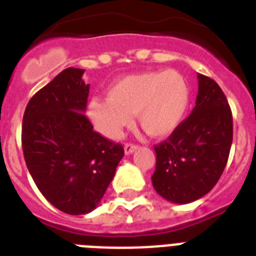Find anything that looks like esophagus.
Segmentation results:
<instances>
[{
	"mask_svg": "<svg viewBox=\"0 0 256 256\" xmlns=\"http://www.w3.org/2000/svg\"><path fill=\"white\" fill-rule=\"evenodd\" d=\"M136 148H138V144H124V154H126V156H130V154H132V152H136Z\"/></svg>",
	"mask_w": 256,
	"mask_h": 256,
	"instance_id": "1",
	"label": "esophagus"
}]
</instances>
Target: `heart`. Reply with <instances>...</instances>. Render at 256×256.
<instances>
[{
	"label": "heart",
	"mask_w": 256,
	"mask_h": 256,
	"mask_svg": "<svg viewBox=\"0 0 256 256\" xmlns=\"http://www.w3.org/2000/svg\"><path fill=\"white\" fill-rule=\"evenodd\" d=\"M190 106V86L175 70L148 72L120 78L108 90V100H92L88 116L96 132L116 140L138 116L148 136L164 138L180 126Z\"/></svg>",
	"instance_id": "obj_1"
}]
</instances>
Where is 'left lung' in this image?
Masks as SVG:
<instances>
[{"label": "left lung", "mask_w": 256, "mask_h": 256, "mask_svg": "<svg viewBox=\"0 0 256 256\" xmlns=\"http://www.w3.org/2000/svg\"><path fill=\"white\" fill-rule=\"evenodd\" d=\"M195 108L168 140L154 146L156 191L172 203L202 198L216 184L232 144V114L222 88L198 74Z\"/></svg>", "instance_id": "8db88e82"}]
</instances>
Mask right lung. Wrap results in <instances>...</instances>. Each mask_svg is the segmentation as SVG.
I'll list each match as a JSON object with an SVG mask.
<instances>
[{
	"label": "right lung",
	"mask_w": 256,
	"mask_h": 256,
	"mask_svg": "<svg viewBox=\"0 0 256 256\" xmlns=\"http://www.w3.org/2000/svg\"><path fill=\"white\" fill-rule=\"evenodd\" d=\"M84 69L68 68L38 90L25 108L22 150L41 194L58 210L88 214L98 206L124 152L92 130L85 116Z\"/></svg>",
	"instance_id": "right-lung-1"
}]
</instances>
